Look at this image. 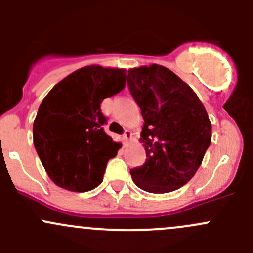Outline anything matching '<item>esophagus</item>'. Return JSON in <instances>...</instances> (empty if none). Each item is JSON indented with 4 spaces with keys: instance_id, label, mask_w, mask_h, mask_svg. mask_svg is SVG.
<instances>
[{
    "instance_id": "1",
    "label": "esophagus",
    "mask_w": 253,
    "mask_h": 253,
    "mask_svg": "<svg viewBox=\"0 0 253 253\" xmlns=\"http://www.w3.org/2000/svg\"><path fill=\"white\" fill-rule=\"evenodd\" d=\"M131 138H132V132L129 131V129H126L124 133V139L125 141H129Z\"/></svg>"
}]
</instances>
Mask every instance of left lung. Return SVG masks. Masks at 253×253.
Returning <instances> with one entry per match:
<instances>
[{
  "mask_svg": "<svg viewBox=\"0 0 253 253\" xmlns=\"http://www.w3.org/2000/svg\"><path fill=\"white\" fill-rule=\"evenodd\" d=\"M131 95L141 108L147 159L131 169L133 182L150 193L178 190L196 174L211 141V124L195 91L160 65L131 68Z\"/></svg>",
  "mask_w": 253,
  "mask_h": 253,
  "instance_id": "left-lung-1",
  "label": "left lung"
}]
</instances>
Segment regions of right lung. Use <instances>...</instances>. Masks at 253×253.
<instances>
[{
	"mask_svg": "<svg viewBox=\"0 0 253 253\" xmlns=\"http://www.w3.org/2000/svg\"><path fill=\"white\" fill-rule=\"evenodd\" d=\"M126 70L85 66L58 82L40 104L33 139L48 177L72 192L103 181L121 144L104 132L100 104L125 88Z\"/></svg>",
	"mask_w": 253,
	"mask_h": 253,
	"instance_id": "obj_1",
	"label": "right lung"
}]
</instances>
